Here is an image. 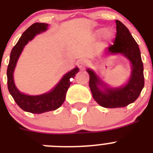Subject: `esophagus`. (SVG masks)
<instances>
[{"instance_id": "esophagus-1", "label": "esophagus", "mask_w": 153, "mask_h": 153, "mask_svg": "<svg viewBox=\"0 0 153 153\" xmlns=\"http://www.w3.org/2000/svg\"><path fill=\"white\" fill-rule=\"evenodd\" d=\"M76 64H77L78 67L79 69H84L86 67V65H87V61L84 59H80V60H78Z\"/></svg>"}]
</instances>
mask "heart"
<instances>
[{"mask_svg":"<svg viewBox=\"0 0 153 153\" xmlns=\"http://www.w3.org/2000/svg\"><path fill=\"white\" fill-rule=\"evenodd\" d=\"M106 37H108V38H109V37H111L112 36V33L111 32H110V31H109V30H107L106 32Z\"/></svg>","mask_w":153,"mask_h":153,"instance_id":"1","label":"heart"}]
</instances>
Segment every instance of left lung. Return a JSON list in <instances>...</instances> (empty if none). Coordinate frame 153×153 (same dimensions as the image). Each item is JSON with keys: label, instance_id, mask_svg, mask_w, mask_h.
<instances>
[{"label": "left lung", "instance_id": "obj_1", "mask_svg": "<svg viewBox=\"0 0 153 153\" xmlns=\"http://www.w3.org/2000/svg\"><path fill=\"white\" fill-rule=\"evenodd\" d=\"M117 23V34L113 45L108 48V53H121L126 56L132 63V74L129 82L121 88H104L101 91L99 85H102L101 80L95 73L87 70L90 75V90L96 102L105 108H120L128 106L137 100L144 87L143 64L137 43L131 35L128 28L120 22Z\"/></svg>", "mask_w": 153, "mask_h": 153}]
</instances>
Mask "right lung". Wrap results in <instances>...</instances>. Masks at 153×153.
Returning a JSON list of instances; mask_svg holds the SVG:
<instances>
[{
	"label": "right lung",
	"instance_id": "1",
	"mask_svg": "<svg viewBox=\"0 0 153 153\" xmlns=\"http://www.w3.org/2000/svg\"><path fill=\"white\" fill-rule=\"evenodd\" d=\"M48 24L45 23H34L24 31L21 38L19 39L10 53V61L7 70V87L10 95L13 98L16 103L23 110L31 113H43L53 111L58 109L63 103L66 98V93L69 86L71 84L70 79L74 78L76 74L79 72V68L76 67L73 70L67 73L62 78L60 83L50 93L39 96H28L21 93L17 89L13 82V74L16 63L21 55L24 46L31 40L36 34L45 31Z\"/></svg>",
	"mask_w": 153,
	"mask_h": 153
}]
</instances>
